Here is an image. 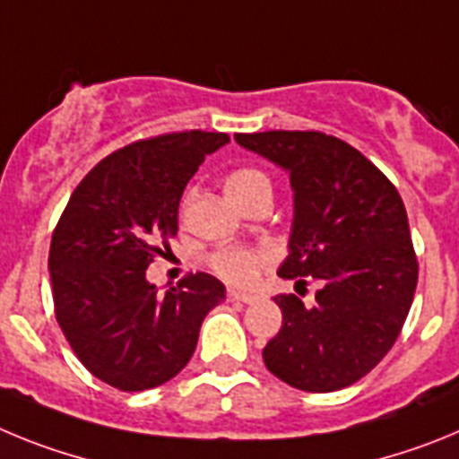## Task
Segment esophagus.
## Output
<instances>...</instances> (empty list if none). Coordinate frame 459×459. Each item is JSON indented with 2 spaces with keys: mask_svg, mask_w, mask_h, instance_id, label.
Instances as JSON below:
<instances>
[{
  "mask_svg": "<svg viewBox=\"0 0 459 459\" xmlns=\"http://www.w3.org/2000/svg\"><path fill=\"white\" fill-rule=\"evenodd\" d=\"M227 299H230V301L255 303V296L253 294H243V291H238V290H227Z\"/></svg>",
  "mask_w": 459,
  "mask_h": 459,
  "instance_id": "34e87169",
  "label": "esophagus"
}]
</instances>
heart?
<instances>
[{"instance_id":"1","label":"heart","mask_w":459,"mask_h":459,"mask_svg":"<svg viewBox=\"0 0 459 459\" xmlns=\"http://www.w3.org/2000/svg\"><path fill=\"white\" fill-rule=\"evenodd\" d=\"M225 193L234 204H243L250 197L259 193H271V181L264 172L255 168H238L230 172L225 179ZM190 202V195H186L184 206ZM273 262V253L269 248H246V246H225L216 253L209 255V266L213 273L232 285L246 287L255 282L259 269Z\"/></svg>"}]
</instances>
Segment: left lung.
<instances>
[{
    "mask_svg": "<svg viewBox=\"0 0 459 459\" xmlns=\"http://www.w3.org/2000/svg\"><path fill=\"white\" fill-rule=\"evenodd\" d=\"M248 152L290 174L294 221L282 278L319 280L315 303L275 296L282 326L262 356L307 393L351 386L397 340L419 282L407 211L359 149L319 131L237 133Z\"/></svg>",
    "mask_w": 459,
    "mask_h": 459,
    "instance_id": "1",
    "label": "left lung"
}]
</instances>
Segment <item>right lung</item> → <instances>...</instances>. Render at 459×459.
<instances>
[{"label": "right lung", "mask_w": 459, "mask_h": 459, "mask_svg": "<svg viewBox=\"0 0 459 459\" xmlns=\"http://www.w3.org/2000/svg\"><path fill=\"white\" fill-rule=\"evenodd\" d=\"M227 133L184 131L109 153L73 190L56 222L48 269L56 322L96 379L147 391L179 375L206 312L225 299L209 273L158 294L147 269L179 230L186 184Z\"/></svg>", "instance_id": "right-lung-1"}]
</instances>
